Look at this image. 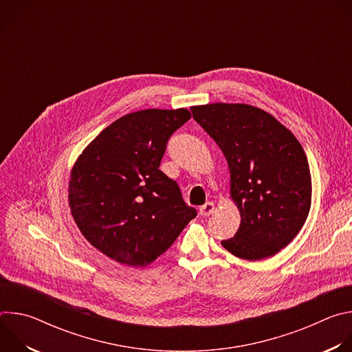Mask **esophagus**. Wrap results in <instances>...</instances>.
<instances>
[{"label": "esophagus", "mask_w": 352, "mask_h": 352, "mask_svg": "<svg viewBox=\"0 0 352 352\" xmlns=\"http://www.w3.org/2000/svg\"><path fill=\"white\" fill-rule=\"evenodd\" d=\"M213 212H214V204L213 202H208L199 209V214L204 216V217H209Z\"/></svg>", "instance_id": "esophagus-1"}]
</instances>
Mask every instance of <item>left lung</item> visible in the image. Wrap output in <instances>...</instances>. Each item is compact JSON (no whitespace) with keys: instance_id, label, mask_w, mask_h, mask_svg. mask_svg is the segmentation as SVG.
<instances>
[{"instance_id":"1","label":"left lung","mask_w":352,"mask_h":352,"mask_svg":"<svg viewBox=\"0 0 352 352\" xmlns=\"http://www.w3.org/2000/svg\"><path fill=\"white\" fill-rule=\"evenodd\" d=\"M219 144L230 170V199L241 214L221 245L243 261L274 256L302 228L311 210L312 178L302 146L267 111L243 103L190 107Z\"/></svg>"}]
</instances>
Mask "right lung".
Returning <instances> with one entry per match:
<instances>
[{"mask_svg":"<svg viewBox=\"0 0 352 352\" xmlns=\"http://www.w3.org/2000/svg\"><path fill=\"white\" fill-rule=\"evenodd\" d=\"M186 109L125 114L100 132L74 163L71 214L82 235L110 259L142 267L174 243L196 210L159 167Z\"/></svg>","mask_w":352,"mask_h":352,"instance_id":"right-lung-1","label":"right lung"}]
</instances>
